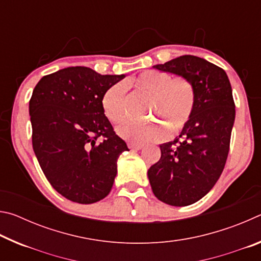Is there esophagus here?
<instances>
[{"label": "esophagus", "instance_id": "34e87169", "mask_svg": "<svg viewBox=\"0 0 261 261\" xmlns=\"http://www.w3.org/2000/svg\"><path fill=\"white\" fill-rule=\"evenodd\" d=\"M127 146H129V148L134 149V151H138V149H141L144 147V145L138 144V143H129L127 144Z\"/></svg>", "mask_w": 261, "mask_h": 261}]
</instances>
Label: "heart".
Instances as JSON below:
<instances>
[{"label": "heart", "instance_id": "heart-1", "mask_svg": "<svg viewBox=\"0 0 261 261\" xmlns=\"http://www.w3.org/2000/svg\"><path fill=\"white\" fill-rule=\"evenodd\" d=\"M126 87L135 88L152 98L149 115L158 121L127 122L117 127V134L132 143H147L176 135L188 124L196 106V91L187 78H171L169 73L146 70L123 84H115L105 92L102 109L112 123H122L127 117Z\"/></svg>", "mask_w": 261, "mask_h": 261}]
</instances>
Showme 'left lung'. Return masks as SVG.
Here are the masks:
<instances>
[{"instance_id": "left-lung-1", "label": "left lung", "mask_w": 261, "mask_h": 261, "mask_svg": "<svg viewBox=\"0 0 261 261\" xmlns=\"http://www.w3.org/2000/svg\"><path fill=\"white\" fill-rule=\"evenodd\" d=\"M153 69L187 78L196 91L188 124L174 141L160 145V160L147 173L159 200L188 206L211 191L226 165L236 114L231 85L223 69L192 55Z\"/></svg>"}]
</instances>
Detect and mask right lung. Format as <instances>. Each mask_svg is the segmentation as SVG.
Masks as SVG:
<instances>
[{
    "mask_svg": "<svg viewBox=\"0 0 261 261\" xmlns=\"http://www.w3.org/2000/svg\"><path fill=\"white\" fill-rule=\"evenodd\" d=\"M123 78L70 67L42 77L33 90V151L51 187L73 202L93 204L107 197L117 159L129 151L102 109L105 92ZM99 136L105 138L101 143Z\"/></svg>",
    "mask_w": 261,
    "mask_h": 261,
    "instance_id": "right-lung-1",
    "label": "right lung"
}]
</instances>
